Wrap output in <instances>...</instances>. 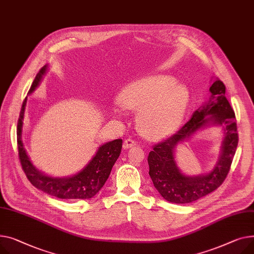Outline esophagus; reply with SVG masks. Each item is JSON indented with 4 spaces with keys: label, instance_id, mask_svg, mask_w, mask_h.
<instances>
[{
    "label": "esophagus",
    "instance_id": "34e87169",
    "mask_svg": "<svg viewBox=\"0 0 254 254\" xmlns=\"http://www.w3.org/2000/svg\"><path fill=\"white\" fill-rule=\"evenodd\" d=\"M134 145H136V142H134L132 139H127L123 144V148L124 149H128V148H130Z\"/></svg>",
    "mask_w": 254,
    "mask_h": 254
}]
</instances>
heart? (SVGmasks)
Returning <instances> with one entry per match:
<instances>
[{"mask_svg":"<svg viewBox=\"0 0 254 254\" xmlns=\"http://www.w3.org/2000/svg\"><path fill=\"white\" fill-rule=\"evenodd\" d=\"M189 99L187 87L164 74L132 81L118 97L123 108L138 111V127L150 139L164 138L180 127Z\"/></svg>","mask_w":254,"mask_h":254,"instance_id":"b5f03b06","label":"heart"}]
</instances>
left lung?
Listing matches in <instances>:
<instances>
[{"label": "left lung", "instance_id": "left-lung-1", "mask_svg": "<svg viewBox=\"0 0 254 254\" xmlns=\"http://www.w3.org/2000/svg\"><path fill=\"white\" fill-rule=\"evenodd\" d=\"M209 92L208 101L193 113L191 120L173 137L154 146L149 153V176L158 193L172 203H191L216 190L228 176L237 149V125L234 110L225 95V84L215 79ZM210 126L221 127L224 133L218 161L207 173L186 175L175 160L177 145L187 141L199 130Z\"/></svg>", "mask_w": 254, "mask_h": 254}]
</instances>
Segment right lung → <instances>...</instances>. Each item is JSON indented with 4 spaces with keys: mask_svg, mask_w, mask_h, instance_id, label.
<instances>
[{
    "mask_svg": "<svg viewBox=\"0 0 254 254\" xmlns=\"http://www.w3.org/2000/svg\"><path fill=\"white\" fill-rule=\"evenodd\" d=\"M48 69L49 64L42 67L31 84L28 95L37 90ZM26 104L27 97L22 104L18 125H17V143H18V154L21 166L29 182L37 189L60 199L87 200L93 198L103 188L109 178L112 166L121 154L123 140L116 139L101 145L92 159L76 174L68 177H53L47 175L38 170L32 163L22 142Z\"/></svg>",
    "mask_w": 254,
    "mask_h": 254,
    "instance_id": "right-lung-1",
    "label": "right lung"
}]
</instances>
